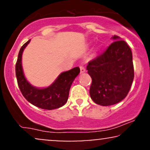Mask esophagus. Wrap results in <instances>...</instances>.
I'll use <instances>...</instances> for the list:
<instances>
[{
	"instance_id": "1",
	"label": "esophagus",
	"mask_w": 150,
	"mask_h": 150,
	"mask_svg": "<svg viewBox=\"0 0 150 150\" xmlns=\"http://www.w3.org/2000/svg\"><path fill=\"white\" fill-rule=\"evenodd\" d=\"M80 72L81 73H85V67H83V66H82V65H81V66H80Z\"/></svg>"
}]
</instances>
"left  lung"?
Segmentation results:
<instances>
[{"mask_svg":"<svg viewBox=\"0 0 150 150\" xmlns=\"http://www.w3.org/2000/svg\"><path fill=\"white\" fill-rule=\"evenodd\" d=\"M114 41L87 65L92 77L89 94L96 104L111 106L120 102L130 91L134 79L132 51L126 42Z\"/></svg>","mask_w":150,"mask_h":150,"instance_id":"1","label":"left lung"}]
</instances>
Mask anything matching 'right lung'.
<instances>
[{"instance_id": "1", "label": "right lung", "mask_w": 150, "mask_h": 150, "mask_svg": "<svg viewBox=\"0 0 150 150\" xmlns=\"http://www.w3.org/2000/svg\"><path fill=\"white\" fill-rule=\"evenodd\" d=\"M30 39L22 46L18 53L15 65L17 81L22 95L29 102L37 107L52 110L61 107L67 102L69 91L73 80L80 73V68L75 67L68 71L62 73L49 87L39 89L31 85L24 75L22 67V55Z\"/></svg>"}]
</instances>
